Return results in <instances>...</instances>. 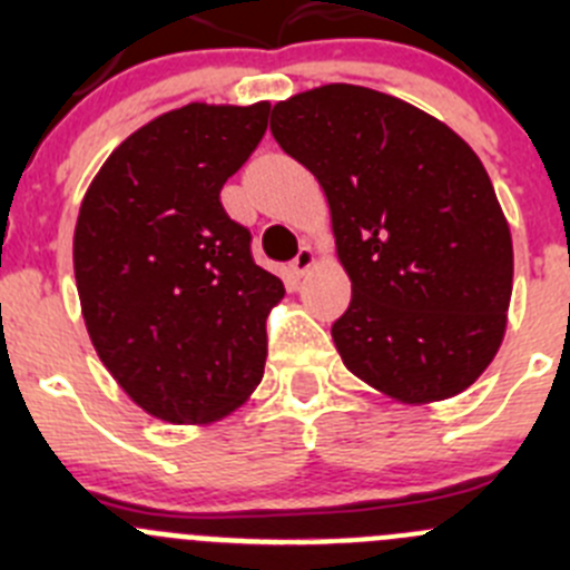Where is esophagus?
Instances as JSON below:
<instances>
[{
    "instance_id": "esophagus-1",
    "label": "esophagus",
    "mask_w": 570,
    "mask_h": 570,
    "mask_svg": "<svg viewBox=\"0 0 570 570\" xmlns=\"http://www.w3.org/2000/svg\"><path fill=\"white\" fill-rule=\"evenodd\" d=\"M314 262H317V253H314V248H308V245H303V248L297 250V256L289 262L292 278H303V275L314 267Z\"/></svg>"
}]
</instances>
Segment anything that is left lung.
<instances>
[{
	"label": "left lung",
	"instance_id": "1",
	"mask_svg": "<svg viewBox=\"0 0 570 570\" xmlns=\"http://www.w3.org/2000/svg\"><path fill=\"white\" fill-rule=\"evenodd\" d=\"M273 137L331 204L353 281L331 327L344 366L405 402L461 394L497 355L513 243L476 154L441 120L358 85L273 107Z\"/></svg>",
	"mask_w": 570,
	"mask_h": 570
}]
</instances>
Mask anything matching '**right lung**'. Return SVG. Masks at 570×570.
Segmentation results:
<instances>
[{"instance_id":"obj_1","label":"right lung","mask_w":570,"mask_h":570,"mask_svg":"<svg viewBox=\"0 0 570 570\" xmlns=\"http://www.w3.org/2000/svg\"><path fill=\"white\" fill-rule=\"evenodd\" d=\"M269 105H187L126 137L82 200L73 273L96 353L126 394L176 424L212 422L264 375L284 297L220 189L267 131Z\"/></svg>"}]
</instances>
